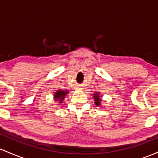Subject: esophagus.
Instances as JSON below:
<instances>
[{"label":"esophagus","mask_w":158,"mask_h":158,"mask_svg":"<svg viewBox=\"0 0 158 158\" xmlns=\"http://www.w3.org/2000/svg\"><path fill=\"white\" fill-rule=\"evenodd\" d=\"M79 88H77V89H78V90H79Z\"/></svg>","instance_id":"obj_1"}]
</instances>
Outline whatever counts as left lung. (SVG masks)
Here are the masks:
<instances>
[{
    "instance_id": "8db88e82",
    "label": "left lung",
    "mask_w": 158,
    "mask_h": 158,
    "mask_svg": "<svg viewBox=\"0 0 158 158\" xmlns=\"http://www.w3.org/2000/svg\"><path fill=\"white\" fill-rule=\"evenodd\" d=\"M93 98L94 99V103H95V105L97 106H99V107H102V96H100V94L99 93V92H96V93H94L93 94Z\"/></svg>"
}]
</instances>
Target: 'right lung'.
Instances as JSON below:
<instances>
[{"label": "right lung", "mask_w": 158, "mask_h": 158, "mask_svg": "<svg viewBox=\"0 0 158 158\" xmlns=\"http://www.w3.org/2000/svg\"><path fill=\"white\" fill-rule=\"evenodd\" d=\"M68 90H57L53 95V99L56 102H58L59 104L61 105V103H63L65 97L67 96V94H68Z\"/></svg>", "instance_id": "add662e5"}]
</instances>
